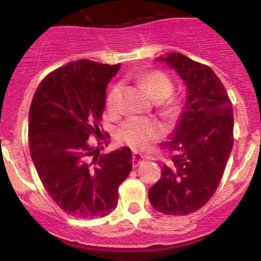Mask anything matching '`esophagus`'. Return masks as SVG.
Instances as JSON below:
<instances>
[{
  "mask_svg": "<svg viewBox=\"0 0 261 261\" xmlns=\"http://www.w3.org/2000/svg\"><path fill=\"white\" fill-rule=\"evenodd\" d=\"M141 162H143V155L140 153V152H134L133 155V167H137Z\"/></svg>",
  "mask_w": 261,
  "mask_h": 261,
  "instance_id": "esophagus-1",
  "label": "esophagus"
}]
</instances>
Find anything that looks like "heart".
I'll return each instance as SVG.
<instances>
[{"label": "heart", "instance_id": "b5f03b06", "mask_svg": "<svg viewBox=\"0 0 261 261\" xmlns=\"http://www.w3.org/2000/svg\"><path fill=\"white\" fill-rule=\"evenodd\" d=\"M140 83L145 87L149 98L154 101L166 100L172 94L173 88H174L172 80L167 74L158 72V71L142 74L140 77ZM121 89V83H116L110 88L106 100L108 112L116 113L120 109ZM174 110V104L170 103L167 113L172 114ZM116 134L119 139L126 142L127 145L134 146V147H143L151 140L161 136L162 127L160 124L149 119L131 116L121 122Z\"/></svg>", "mask_w": 261, "mask_h": 261}]
</instances>
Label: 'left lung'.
<instances>
[{
    "label": "left lung",
    "instance_id": "1",
    "mask_svg": "<svg viewBox=\"0 0 261 261\" xmlns=\"http://www.w3.org/2000/svg\"><path fill=\"white\" fill-rule=\"evenodd\" d=\"M173 68L187 87V100L169 141L178 154L162 167L148 190L149 202L166 215H189L211 199L233 147V109L216 73L179 53L155 59Z\"/></svg>",
    "mask_w": 261,
    "mask_h": 261
}]
</instances>
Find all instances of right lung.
<instances>
[{
  "label": "right lung",
  "mask_w": 261,
  "mask_h": 261,
  "mask_svg": "<svg viewBox=\"0 0 261 261\" xmlns=\"http://www.w3.org/2000/svg\"><path fill=\"white\" fill-rule=\"evenodd\" d=\"M120 64L79 60L41 81L29 110V148L39 178L66 214L104 217L118 205V189L133 168V153L121 147L108 154L98 122L109 81ZM100 139L93 148L88 140Z\"/></svg>",
  "instance_id": "obj_1"
}]
</instances>
